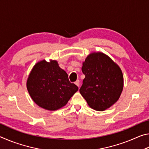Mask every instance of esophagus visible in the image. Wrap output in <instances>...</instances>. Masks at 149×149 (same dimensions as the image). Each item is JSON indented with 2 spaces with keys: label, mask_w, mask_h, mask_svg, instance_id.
Masks as SVG:
<instances>
[{
  "label": "esophagus",
  "mask_w": 149,
  "mask_h": 149,
  "mask_svg": "<svg viewBox=\"0 0 149 149\" xmlns=\"http://www.w3.org/2000/svg\"><path fill=\"white\" fill-rule=\"evenodd\" d=\"M75 85H77V86L78 87H79V81L77 79V80L76 81H75Z\"/></svg>",
  "instance_id": "obj_1"
}]
</instances>
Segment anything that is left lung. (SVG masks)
<instances>
[{
    "mask_svg": "<svg viewBox=\"0 0 149 149\" xmlns=\"http://www.w3.org/2000/svg\"><path fill=\"white\" fill-rule=\"evenodd\" d=\"M85 75L79 92L89 107L104 111L117 102L122 92L123 77L118 65L102 52H93L83 62Z\"/></svg>",
    "mask_w": 149,
    "mask_h": 149,
    "instance_id": "8db88e82",
    "label": "left lung"
}]
</instances>
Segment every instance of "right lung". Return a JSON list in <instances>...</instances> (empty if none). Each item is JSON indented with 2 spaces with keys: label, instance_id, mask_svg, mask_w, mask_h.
<instances>
[{
  "label": "right lung",
  "instance_id": "1",
  "mask_svg": "<svg viewBox=\"0 0 149 149\" xmlns=\"http://www.w3.org/2000/svg\"><path fill=\"white\" fill-rule=\"evenodd\" d=\"M27 89L33 100L48 110H56L67 104L78 87L71 84L68 75L56 60L37 62L29 75Z\"/></svg>",
  "mask_w": 149,
  "mask_h": 149
}]
</instances>
